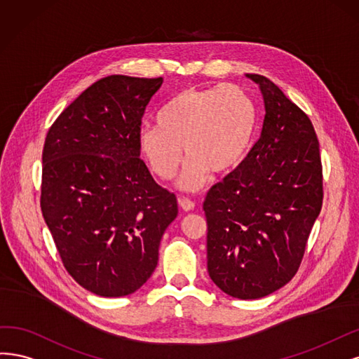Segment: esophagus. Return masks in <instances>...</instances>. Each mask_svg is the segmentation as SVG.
Returning a JSON list of instances; mask_svg holds the SVG:
<instances>
[{
  "label": "esophagus",
  "mask_w": 359,
  "mask_h": 359,
  "mask_svg": "<svg viewBox=\"0 0 359 359\" xmlns=\"http://www.w3.org/2000/svg\"><path fill=\"white\" fill-rule=\"evenodd\" d=\"M177 201H179V205L182 207L184 212H191V210L195 209V203L192 200L187 198V196H179Z\"/></svg>",
  "instance_id": "1"
}]
</instances>
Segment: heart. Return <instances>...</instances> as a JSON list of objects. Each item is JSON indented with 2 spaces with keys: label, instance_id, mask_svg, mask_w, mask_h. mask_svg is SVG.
I'll list each match as a JSON object with an SVG mask.
<instances>
[{
  "label": "heart",
  "instance_id": "obj_1",
  "mask_svg": "<svg viewBox=\"0 0 359 359\" xmlns=\"http://www.w3.org/2000/svg\"><path fill=\"white\" fill-rule=\"evenodd\" d=\"M257 128V107L238 85L183 89L156 113V125H143L137 134L140 154L155 176L172 180L189 156L180 188L200 189L209 171L224 175L246 156Z\"/></svg>",
  "mask_w": 359,
  "mask_h": 359
}]
</instances>
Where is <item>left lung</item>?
I'll list each match as a JSON object with an SVG mask.
<instances>
[{
    "instance_id": "obj_1",
    "label": "left lung",
    "mask_w": 359,
    "mask_h": 359,
    "mask_svg": "<svg viewBox=\"0 0 359 359\" xmlns=\"http://www.w3.org/2000/svg\"><path fill=\"white\" fill-rule=\"evenodd\" d=\"M265 116L241 164L207 192V271L234 298L257 299L298 271L319 216L322 163L307 114L259 74Z\"/></svg>"
}]
</instances>
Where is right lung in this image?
Segmentation results:
<instances>
[{
  "label": "right lung",
  "mask_w": 359,
  "mask_h": 359,
  "mask_svg": "<svg viewBox=\"0 0 359 359\" xmlns=\"http://www.w3.org/2000/svg\"><path fill=\"white\" fill-rule=\"evenodd\" d=\"M163 77L107 76L50 126L43 147L41 213L65 270L100 297L135 292L152 276L177 216L154 180L137 134Z\"/></svg>",
  "instance_id": "right-lung-1"
}]
</instances>
